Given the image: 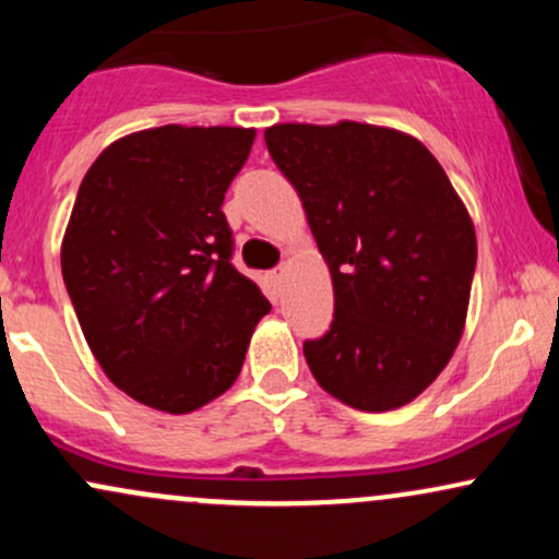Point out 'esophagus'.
Instances as JSON below:
<instances>
[{
	"mask_svg": "<svg viewBox=\"0 0 559 559\" xmlns=\"http://www.w3.org/2000/svg\"><path fill=\"white\" fill-rule=\"evenodd\" d=\"M284 278H286V267H278V271L271 273V284L275 288H281V284H284Z\"/></svg>",
	"mask_w": 559,
	"mask_h": 559,
	"instance_id": "1",
	"label": "esophagus"
}]
</instances>
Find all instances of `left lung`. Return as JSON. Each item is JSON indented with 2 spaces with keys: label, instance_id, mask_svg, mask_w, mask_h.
Segmentation results:
<instances>
[{
  "label": "left lung",
  "instance_id": "left-lung-1",
  "mask_svg": "<svg viewBox=\"0 0 559 559\" xmlns=\"http://www.w3.org/2000/svg\"><path fill=\"white\" fill-rule=\"evenodd\" d=\"M333 284V323L305 342L320 389L362 413L420 396L465 331L476 228L444 168L409 133L338 120L265 128Z\"/></svg>",
  "mask_w": 559,
  "mask_h": 559
}]
</instances>
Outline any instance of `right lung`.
<instances>
[{"instance_id":"1","label":"right lung","mask_w":559,"mask_h":559,"mask_svg":"<svg viewBox=\"0 0 559 559\" xmlns=\"http://www.w3.org/2000/svg\"><path fill=\"white\" fill-rule=\"evenodd\" d=\"M254 128L159 126L112 141L83 176L62 278L88 349L131 400L186 415L234 386L271 312L230 265L221 204Z\"/></svg>"}]
</instances>
